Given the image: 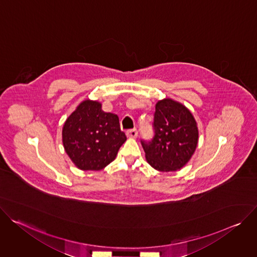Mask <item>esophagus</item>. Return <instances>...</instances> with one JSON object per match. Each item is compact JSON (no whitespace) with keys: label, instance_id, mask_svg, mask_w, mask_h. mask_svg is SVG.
<instances>
[{"label":"esophagus","instance_id":"obj_1","mask_svg":"<svg viewBox=\"0 0 257 257\" xmlns=\"http://www.w3.org/2000/svg\"><path fill=\"white\" fill-rule=\"evenodd\" d=\"M126 136L129 138H135L138 136V131L136 129H130L126 131Z\"/></svg>","mask_w":257,"mask_h":257}]
</instances>
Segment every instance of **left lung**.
<instances>
[{
    "label": "left lung",
    "instance_id": "1",
    "mask_svg": "<svg viewBox=\"0 0 257 257\" xmlns=\"http://www.w3.org/2000/svg\"><path fill=\"white\" fill-rule=\"evenodd\" d=\"M153 127L154 137L140 141L149 164L161 172L185 166L198 141L197 125L189 109L170 98L160 100L156 104Z\"/></svg>",
    "mask_w": 257,
    "mask_h": 257
}]
</instances>
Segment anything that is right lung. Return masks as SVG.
Segmentation results:
<instances>
[{"instance_id":"obj_1","label":"right lung","mask_w":257,"mask_h":257,"mask_svg":"<svg viewBox=\"0 0 257 257\" xmlns=\"http://www.w3.org/2000/svg\"><path fill=\"white\" fill-rule=\"evenodd\" d=\"M126 139L118 116L104 113L99 102L89 99L78 105L63 127L65 151L83 171H98L113 162Z\"/></svg>"}]
</instances>
